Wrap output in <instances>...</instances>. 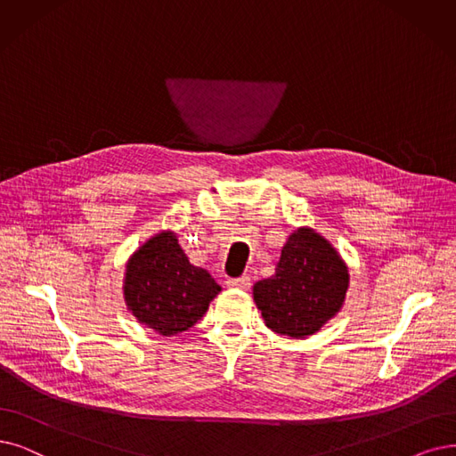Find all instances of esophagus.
Listing matches in <instances>:
<instances>
[{"label": "esophagus", "instance_id": "obj_1", "mask_svg": "<svg viewBox=\"0 0 456 456\" xmlns=\"http://www.w3.org/2000/svg\"><path fill=\"white\" fill-rule=\"evenodd\" d=\"M227 285L232 289H248L249 288V276H240V278H229Z\"/></svg>", "mask_w": 456, "mask_h": 456}]
</instances>
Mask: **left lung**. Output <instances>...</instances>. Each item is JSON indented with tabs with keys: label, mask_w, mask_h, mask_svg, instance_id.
<instances>
[{
	"label": "left lung",
	"mask_w": 456,
	"mask_h": 456,
	"mask_svg": "<svg viewBox=\"0 0 456 456\" xmlns=\"http://www.w3.org/2000/svg\"><path fill=\"white\" fill-rule=\"evenodd\" d=\"M349 274L332 244L310 227L297 229L281 248L276 274L254 285L265 325L306 338L340 312Z\"/></svg>",
	"instance_id": "1"
}]
</instances>
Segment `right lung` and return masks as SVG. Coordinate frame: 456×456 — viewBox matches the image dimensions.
<instances>
[{
	"mask_svg": "<svg viewBox=\"0 0 456 456\" xmlns=\"http://www.w3.org/2000/svg\"><path fill=\"white\" fill-rule=\"evenodd\" d=\"M222 291L205 268L190 263L176 234L163 231L127 261L124 298L137 322L161 336L188 330Z\"/></svg>",
	"mask_w": 456,
	"mask_h": 456,
	"instance_id": "1",
	"label": "right lung"
}]
</instances>
